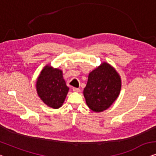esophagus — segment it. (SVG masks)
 I'll use <instances>...</instances> for the list:
<instances>
[{"instance_id":"obj_1","label":"esophagus","mask_w":156,"mask_h":156,"mask_svg":"<svg viewBox=\"0 0 156 156\" xmlns=\"http://www.w3.org/2000/svg\"><path fill=\"white\" fill-rule=\"evenodd\" d=\"M73 92H80V90L79 88H76V87H73Z\"/></svg>"}]
</instances>
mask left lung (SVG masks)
I'll use <instances>...</instances> for the list:
<instances>
[{"mask_svg":"<svg viewBox=\"0 0 156 156\" xmlns=\"http://www.w3.org/2000/svg\"><path fill=\"white\" fill-rule=\"evenodd\" d=\"M121 89V79L113 67L106 62L90 72L83 90L86 104L94 112H101L112 105Z\"/></svg>","mask_w":156,"mask_h":156,"instance_id":"1","label":"left lung"}]
</instances>
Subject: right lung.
I'll use <instances>...</instances> for the list:
<instances>
[{"label": "right lung", "instance_id": "right-lung-1", "mask_svg": "<svg viewBox=\"0 0 156 156\" xmlns=\"http://www.w3.org/2000/svg\"><path fill=\"white\" fill-rule=\"evenodd\" d=\"M69 88L63 78L62 71L47 65L41 72L36 81L38 97L49 107L55 109L61 107Z\"/></svg>", "mask_w": 156, "mask_h": 156}]
</instances>
